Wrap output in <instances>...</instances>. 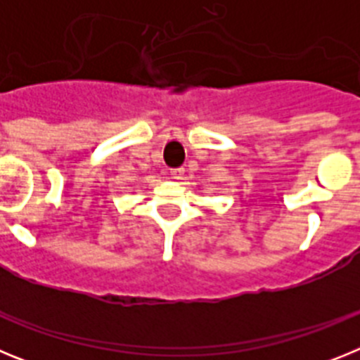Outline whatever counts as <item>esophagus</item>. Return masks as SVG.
Listing matches in <instances>:
<instances>
[{
    "label": "esophagus",
    "mask_w": 360,
    "mask_h": 360,
    "mask_svg": "<svg viewBox=\"0 0 360 360\" xmlns=\"http://www.w3.org/2000/svg\"><path fill=\"white\" fill-rule=\"evenodd\" d=\"M169 174H171V178H174V180H180V178L184 176V167H176V169H171Z\"/></svg>",
    "instance_id": "esophagus-1"
}]
</instances>
